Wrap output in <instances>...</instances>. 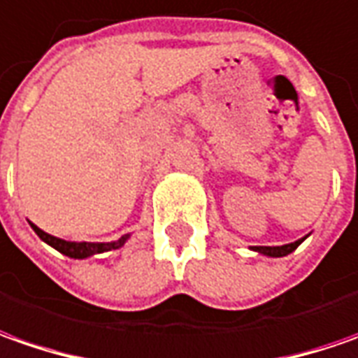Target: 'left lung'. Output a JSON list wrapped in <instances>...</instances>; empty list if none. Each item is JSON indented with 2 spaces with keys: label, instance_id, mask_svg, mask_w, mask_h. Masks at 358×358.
<instances>
[{
  "label": "left lung",
  "instance_id": "1",
  "mask_svg": "<svg viewBox=\"0 0 358 358\" xmlns=\"http://www.w3.org/2000/svg\"><path fill=\"white\" fill-rule=\"evenodd\" d=\"M303 240H305V238L293 241V243H285V245H253L252 250L253 252L264 253V255H269V257H283V255H287V253L295 252V250L301 245Z\"/></svg>",
  "mask_w": 358,
  "mask_h": 358
}]
</instances>
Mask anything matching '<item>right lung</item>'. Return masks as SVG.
I'll list each match as a JSON object with an SVG mask.
<instances>
[{
  "label": "right lung",
  "instance_id": "right-lung-1",
  "mask_svg": "<svg viewBox=\"0 0 358 358\" xmlns=\"http://www.w3.org/2000/svg\"><path fill=\"white\" fill-rule=\"evenodd\" d=\"M31 228L35 229V234L45 241L49 243L51 248H55L57 252H61L63 255H69L73 259H85V257H91L94 253H103L110 252V250H118L124 245V241L129 240V234L122 236L120 240L117 241H108V243H91V241H65L61 238H55L51 234H45L43 229H39L35 224H31Z\"/></svg>",
  "mask_w": 358,
  "mask_h": 358
}]
</instances>
